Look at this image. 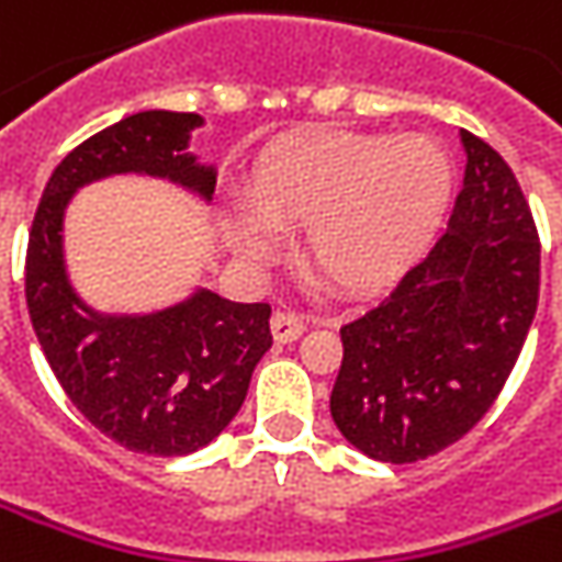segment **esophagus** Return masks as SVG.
Masks as SVG:
<instances>
[{"mask_svg": "<svg viewBox=\"0 0 562 562\" xmlns=\"http://www.w3.org/2000/svg\"><path fill=\"white\" fill-rule=\"evenodd\" d=\"M270 329H273V338L280 341V345H289V341H297L301 335H304V319L292 311H277L273 313V319H270Z\"/></svg>", "mask_w": 562, "mask_h": 562, "instance_id": "obj_1", "label": "esophagus"}]
</instances>
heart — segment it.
I'll use <instances>...</instances> for the list:
<instances>
[{
    "mask_svg": "<svg viewBox=\"0 0 562 562\" xmlns=\"http://www.w3.org/2000/svg\"><path fill=\"white\" fill-rule=\"evenodd\" d=\"M452 190L449 156L427 135L313 132L282 144L249 184L258 215L233 224L246 255L273 231L304 227V261L329 289L366 295L396 280L425 249Z\"/></svg>",
    "mask_w": 562,
    "mask_h": 562,
    "instance_id": "1",
    "label": "heart"
}]
</instances>
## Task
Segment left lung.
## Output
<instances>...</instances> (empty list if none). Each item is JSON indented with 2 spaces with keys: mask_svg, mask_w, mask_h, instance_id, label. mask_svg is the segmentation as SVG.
<instances>
[{
  "mask_svg": "<svg viewBox=\"0 0 562 562\" xmlns=\"http://www.w3.org/2000/svg\"><path fill=\"white\" fill-rule=\"evenodd\" d=\"M468 153L449 227L375 307L341 326L331 418L391 464L437 456L505 387L538 307L541 243L514 171L483 137Z\"/></svg>",
  "mask_w": 562,
  "mask_h": 562,
  "instance_id": "obj_1",
  "label": "left lung"
}]
</instances>
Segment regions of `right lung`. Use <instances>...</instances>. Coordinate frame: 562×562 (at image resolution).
<instances>
[{"label": "right lung", "mask_w": 562, "mask_h": 562, "mask_svg": "<svg viewBox=\"0 0 562 562\" xmlns=\"http://www.w3.org/2000/svg\"><path fill=\"white\" fill-rule=\"evenodd\" d=\"M200 122L144 110L72 147L42 190L26 243V311L52 372L91 425L144 456L196 452L231 425L273 345L270 304L196 292L150 316H101L67 282L60 224L76 187L120 171L171 178L212 200L215 169L187 153Z\"/></svg>", "instance_id": "obj_1"}]
</instances>
